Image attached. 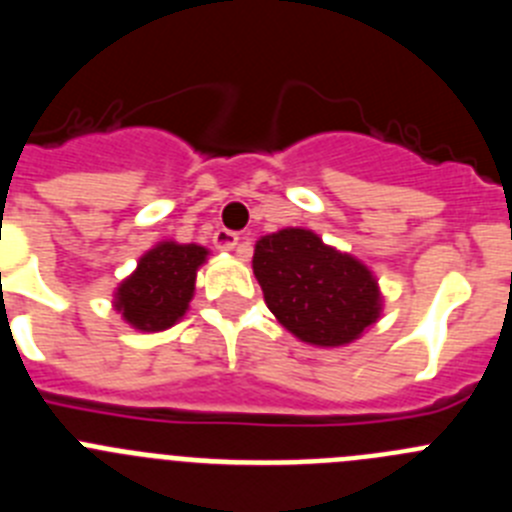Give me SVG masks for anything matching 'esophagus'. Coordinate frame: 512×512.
<instances>
[{
  "label": "esophagus",
  "instance_id": "34e87169",
  "mask_svg": "<svg viewBox=\"0 0 512 512\" xmlns=\"http://www.w3.org/2000/svg\"><path fill=\"white\" fill-rule=\"evenodd\" d=\"M238 233H233V230H217L215 235H212V243H215V248H220V251H233L235 246H238Z\"/></svg>",
  "mask_w": 512,
  "mask_h": 512
}]
</instances>
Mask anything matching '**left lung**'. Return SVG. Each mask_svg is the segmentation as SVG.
<instances>
[{
  "mask_svg": "<svg viewBox=\"0 0 512 512\" xmlns=\"http://www.w3.org/2000/svg\"><path fill=\"white\" fill-rule=\"evenodd\" d=\"M253 274L279 323L312 346H346L382 312L372 271L312 230L264 235L253 251Z\"/></svg>",
  "mask_w": 512,
  "mask_h": 512,
  "instance_id": "obj_1",
  "label": "left lung"
}]
</instances>
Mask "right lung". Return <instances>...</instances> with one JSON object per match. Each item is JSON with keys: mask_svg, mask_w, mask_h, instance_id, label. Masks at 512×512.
<instances>
[{"mask_svg": "<svg viewBox=\"0 0 512 512\" xmlns=\"http://www.w3.org/2000/svg\"><path fill=\"white\" fill-rule=\"evenodd\" d=\"M207 248L197 243L164 241L143 253L138 269L115 292V310L138 330H166L187 312L197 269Z\"/></svg>", "mask_w": 512, "mask_h": 512, "instance_id": "obj_1", "label": "right lung"}]
</instances>
